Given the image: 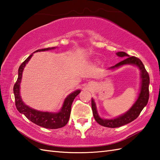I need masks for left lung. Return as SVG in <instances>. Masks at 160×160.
I'll list each match as a JSON object with an SVG mask.
<instances>
[{"mask_svg": "<svg viewBox=\"0 0 160 160\" xmlns=\"http://www.w3.org/2000/svg\"><path fill=\"white\" fill-rule=\"evenodd\" d=\"M116 55L120 57L125 58L127 57V58L121 61V62L115 64V66L111 67L110 69H114L115 67H118L123 65V64H135L141 70L142 85L140 93V95H139L138 99L136 101V102L131 108V109L125 114L122 115V116H120L118 118L113 119V120H103V119H101L97 113L96 104L94 102V100L93 99L91 100V108H92V111L95 120L99 124L108 128L120 127L128 123H130L132 121L135 120L140 115L144 107L147 104L149 98L148 86L149 83H150V78H149V75L147 70H146L144 65L142 61L135 56H129L127 53L123 52H117Z\"/></svg>", "mask_w": 160, "mask_h": 160, "instance_id": "obj_1", "label": "left lung"}]
</instances>
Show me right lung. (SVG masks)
I'll use <instances>...</instances> for the list:
<instances>
[{"label":"right lung","mask_w":160,"mask_h":160,"mask_svg":"<svg viewBox=\"0 0 160 160\" xmlns=\"http://www.w3.org/2000/svg\"><path fill=\"white\" fill-rule=\"evenodd\" d=\"M53 49V48H52ZM49 48L42 49L36 51V52H43V51L49 50ZM33 54H31L28 58L20 64L18 69V76L16 83L13 86V93H14L15 98V105L20 113H22L25 115V117L32 121L33 123L46 128L55 129L59 128L64 127L68 121L69 120L70 114H71V104L73 101L78 94L80 93V91L77 90L71 93L69 96L64 100V104L62 109L60 110L59 113H52L48 112H41L33 109V108L27 106L22 102L21 98L20 96V83L22 78V73L24 69V67L26 64L29 62Z\"/></svg>","instance_id":"right-lung-1"}]
</instances>
